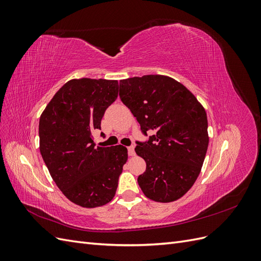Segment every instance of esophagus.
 Returning a JSON list of instances; mask_svg holds the SVG:
<instances>
[{
    "mask_svg": "<svg viewBox=\"0 0 261 261\" xmlns=\"http://www.w3.org/2000/svg\"><path fill=\"white\" fill-rule=\"evenodd\" d=\"M134 148H135L134 146H129V147L127 148V150H128V154H129L130 156L135 155V149H134Z\"/></svg>",
    "mask_w": 261,
    "mask_h": 261,
    "instance_id": "34e87169",
    "label": "esophagus"
}]
</instances>
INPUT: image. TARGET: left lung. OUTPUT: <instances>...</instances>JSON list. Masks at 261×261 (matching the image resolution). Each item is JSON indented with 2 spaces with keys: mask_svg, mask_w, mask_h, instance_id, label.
Wrapping results in <instances>:
<instances>
[{
  "mask_svg": "<svg viewBox=\"0 0 261 261\" xmlns=\"http://www.w3.org/2000/svg\"><path fill=\"white\" fill-rule=\"evenodd\" d=\"M120 98L136 117L147 141H136L146 161L138 176L149 199L171 202L184 196L198 177L207 153L208 120L185 86L168 76L145 75L120 81Z\"/></svg>",
  "mask_w": 261,
  "mask_h": 261,
  "instance_id": "left-lung-1",
  "label": "left lung"
}]
</instances>
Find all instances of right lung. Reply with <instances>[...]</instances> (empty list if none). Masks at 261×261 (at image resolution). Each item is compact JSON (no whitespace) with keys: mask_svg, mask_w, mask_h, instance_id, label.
I'll return each mask as SVG.
<instances>
[{"mask_svg":"<svg viewBox=\"0 0 261 261\" xmlns=\"http://www.w3.org/2000/svg\"><path fill=\"white\" fill-rule=\"evenodd\" d=\"M117 92V81L72 80L54 94L39 121L46 168L66 198L84 208L113 199L127 161V148L96 147L92 137Z\"/></svg>","mask_w":261,"mask_h":261,"instance_id":"1","label":"right lung"}]
</instances>
